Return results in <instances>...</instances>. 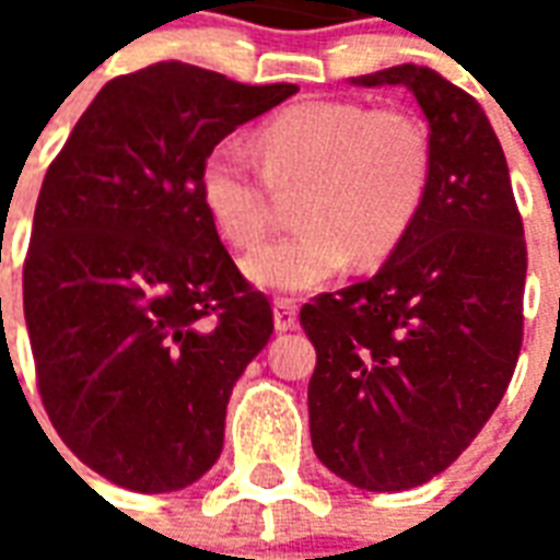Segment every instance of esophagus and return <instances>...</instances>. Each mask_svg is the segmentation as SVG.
<instances>
[{"label": "esophagus", "mask_w": 560, "mask_h": 560, "mask_svg": "<svg viewBox=\"0 0 560 560\" xmlns=\"http://www.w3.org/2000/svg\"><path fill=\"white\" fill-rule=\"evenodd\" d=\"M296 312H300V305L293 303V300H276V305H272L276 329H279V332H288V329L296 327Z\"/></svg>", "instance_id": "1"}]
</instances>
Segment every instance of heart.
Instances as JSON below:
<instances>
[{"mask_svg": "<svg viewBox=\"0 0 560 560\" xmlns=\"http://www.w3.org/2000/svg\"><path fill=\"white\" fill-rule=\"evenodd\" d=\"M257 149L264 164L236 138L209 149L200 200L228 243L252 248L272 228L279 195L303 188V228L245 257V276L267 291L320 288L353 257L363 267L387 260L432 188V135L405 110L308 98L269 116Z\"/></svg>", "mask_w": 560, "mask_h": 560, "instance_id": "obj_1", "label": "heart"}]
</instances>
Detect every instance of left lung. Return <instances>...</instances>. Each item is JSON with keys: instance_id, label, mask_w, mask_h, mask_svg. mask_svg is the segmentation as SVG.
<instances>
[{"instance_id": "1", "label": "left lung", "mask_w": 560, "mask_h": 560, "mask_svg": "<svg viewBox=\"0 0 560 560\" xmlns=\"http://www.w3.org/2000/svg\"><path fill=\"white\" fill-rule=\"evenodd\" d=\"M351 83L413 92L434 173L387 264L300 312L317 351L308 425L336 477L401 492L450 468L504 399L522 348L528 252L504 149L468 92L422 66Z\"/></svg>"}]
</instances>
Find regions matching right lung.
Instances as JSON below:
<instances>
[{
	"instance_id": "add662e5",
	"label": "right lung",
	"mask_w": 560,
	"mask_h": 560,
	"mask_svg": "<svg viewBox=\"0 0 560 560\" xmlns=\"http://www.w3.org/2000/svg\"><path fill=\"white\" fill-rule=\"evenodd\" d=\"M185 62L114 78L44 176L23 312L44 411L74 456L131 492L200 480L224 444L272 308L200 200L215 143L291 98Z\"/></svg>"
}]
</instances>
